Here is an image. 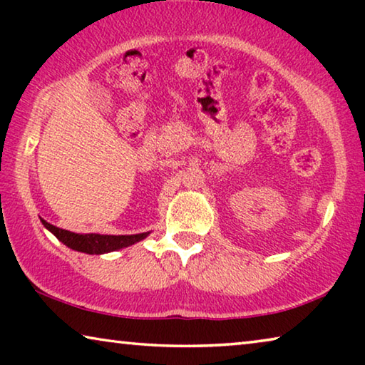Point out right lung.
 <instances>
[{
	"mask_svg": "<svg viewBox=\"0 0 365 365\" xmlns=\"http://www.w3.org/2000/svg\"><path fill=\"white\" fill-rule=\"evenodd\" d=\"M43 225H45L49 232H51L54 237H56L59 242H63L66 246L86 252V255H103V252L115 251L120 248H125V246H130L133 243L143 240L148 233H138V235H98V233H73L69 230H63V228H58L48 222L43 220Z\"/></svg>",
	"mask_w": 365,
	"mask_h": 365,
	"instance_id": "1",
	"label": "right lung"
}]
</instances>
